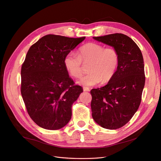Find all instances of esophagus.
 <instances>
[{"instance_id": "1", "label": "esophagus", "mask_w": 161, "mask_h": 161, "mask_svg": "<svg viewBox=\"0 0 161 161\" xmlns=\"http://www.w3.org/2000/svg\"><path fill=\"white\" fill-rule=\"evenodd\" d=\"M83 89L84 91H90V89L89 87H83Z\"/></svg>"}]
</instances>
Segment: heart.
<instances>
[{
    "instance_id": "1",
    "label": "heart",
    "mask_w": 161,
    "mask_h": 161,
    "mask_svg": "<svg viewBox=\"0 0 161 161\" xmlns=\"http://www.w3.org/2000/svg\"><path fill=\"white\" fill-rule=\"evenodd\" d=\"M82 63H90L88 68L90 72L81 78L78 83L84 86H94L101 81L107 83L114 77L119 63V55L114 47L88 43L79 48L78 54L70 52L64 58L66 69L74 78L81 75Z\"/></svg>"
}]
</instances>
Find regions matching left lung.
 I'll list each match as a JSON object with an SVG mask.
<instances>
[{
	"mask_svg": "<svg viewBox=\"0 0 161 161\" xmlns=\"http://www.w3.org/2000/svg\"><path fill=\"white\" fill-rule=\"evenodd\" d=\"M93 38L116 49L119 63L106 86L91 91L92 116L102 127L117 129L131 119L141 103L146 80L142 53L130 37L121 33Z\"/></svg>",
	"mask_w": 161,
	"mask_h": 161,
	"instance_id": "8db88e82",
	"label": "left lung"
}]
</instances>
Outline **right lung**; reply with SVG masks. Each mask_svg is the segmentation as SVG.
Here are the masks:
<instances>
[{
	"label": "right lung",
	"mask_w": 161,
	"mask_h": 161,
	"mask_svg": "<svg viewBox=\"0 0 161 161\" xmlns=\"http://www.w3.org/2000/svg\"><path fill=\"white\" fill-rule=\"evenodd\" d=\"M86 37L47 35L29 48L21 66V93L30 117L40 127L58 130L71 119L83 88L75 85L64 58Z\"/></svg>",
	"instance_id": "obj_1"
}]
</instances>
